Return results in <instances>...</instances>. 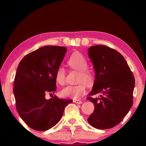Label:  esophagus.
Listing matches in <instances>:
<instances>
[{"mask_svg": "<svg viewBox=\"0 0 146 146\" xmlns=\"http://www.w3.org/2000/svg\"><path fill=\"white\" fill-rule=\"evenodd\" d=\"M74 102H75L76 104H82V102L80 100H73Z\"/></svg>", "mask_w": 146, "mask_h": 146, "instance_id": "esophagus-1", "label": "esophagus"}]
</instances>
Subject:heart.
I'll list each match as a JSON object with an SVG mask.
<instances>
[{
  "mask_svg": "<svg viewBox=\"0 0 146 146\" xmlns=\"http://www.w3.org/2000/svg\"><path fill=\"white\" fill-rule=\"evenodd\" d=\"M67 63L71 69L79 71L77 82L80 84L76 86H66L61 91V95L64 97L76 99L85 93V83L88 86L93 84L95 76L93 73L88 69L87 59L82 53L74 52L68 58ZM66 75L65 70L62 67L58 68L55 73L56 83L60 85H64L66 81Z\"/></svg>",
  "mask_w": 146,
  "mask_h": 146,
  "instance_id": "b5f03b06",
  "label": "heart"
}]
</instances>
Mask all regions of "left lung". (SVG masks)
Returning a JSON list of instances; mask_svg holds the SVG:
<instances>
[{
  "label": "left lung",
  "instance_id": "8db88e82",
  "mask_svg": "<svg viewBox=\"0 0 146 146\" xmlns=\"http://www.w3.org/2000/svg\"><path fill=\"white\" fill-rule=\"evenodd\" d=\"M88 55L95 71V79L89 97L95 109L88 121L98 129L118 124L133 106L135 77L125 58L115 49L104 45L91 46Z\"/></svg>",
  "mask_w": 146,
  "mask_h": 146
}]
</instances>
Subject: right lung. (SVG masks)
Masks as SVG:
<instances>
[{"label": "right lung", "mask_w": 146, "mask_h": 146, "mask_svg": "<svg viewBox=\"0 0 146 146\" xmlns=\"http://www.w3.org/2000/svg\"><path fill=\"white\" fill-rule=\"evenodd\" d=\"M66 47L46 46L26 55L17 68L13 93L20 117L31 129L46 131L57 123L64 108L73 100L56 96L46 99L56 91L55 73L65 54Z\"/></svg>", "instance_id": "obj_1"}]
</instances>
